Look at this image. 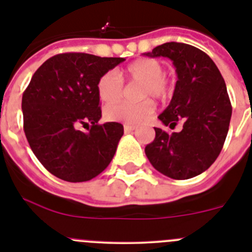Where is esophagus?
Listing matches in <instances>:
<instances>
[{
    "mask_svg": "<svg viewBox=\"0 0 252 252\" xmlns=\"http://www.w3.org/2000/svg\"><path fill=\"white\" fill-rule=\"evenodd\" d=\"M124 130L126 133H130L135 130V126H131V125H124Z\"/></svg>",
    "mask_w": 252,
    "mask_h": 252,
    "instance_id": "1",
    "label": "esophagus"
}]
</instances>
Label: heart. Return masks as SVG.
<instances>
[{"label": "heart", "instance_id": "1", "mask_svg": "<svg viewBox=\"0 0 252 252\" xmlns=\"http://www.w3.org/2000/svg\"><path fill=\"white\" fill-rule=\"evenodd\" d=\"M165 69L157 59H137L128 64L124 70V77L128 81L140 82L137 98L153 97L157 99H166L173 92L170 81L164 77ZM124 91L122 79L115 72H107L97 82V94L106 103L119 101ZM155 111V104L151 99L139 102H119L104 108V117L108 121L121 122L126 125H140L148 121Z\"/></svg>", "mask_w": 252, "mask_h": 252}]
</instances>
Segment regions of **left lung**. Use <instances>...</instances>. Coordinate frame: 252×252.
Segmentation results:
<instances>
[{
  "label": "left lung",
  "mask_w": 252,
  "mask_h": 252,
  "mask_svg": "<svg viewBox=\"0 0 252 252\" xmlns=\"http://www.w3.org/2000/svg\"><path fill=\"white\" fill-rule=\"evenodd\" d=\"M145 55L169 58L174 64V93L158 119L170 128L183 122L180 132L154 127L155 139L146 145V157L171 179L197 177L217 159L228 132L232 106L226 83L213 60L189 44L165 43Z\"/></svg>",
  "instance_id": "left-lung-1"
}]
</instances>
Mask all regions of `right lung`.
<instances>
[{
	"instance_id": "1",
	"label": "right lung",
	"mask_w": 252,
	"mask_h": 252,
	"mask_svg": "<svg viewBox=\"0 0 252 252\" xmlns=\"http://www.w3.org/2000/svg\"><path fill=\"white\" fill-rule=\"evenodd\" d=\"M124 60L64 53L46 60L31 78L22 94L24 131L37 160L59 179L87 182L112 160L124 126L98 125L97 82ZM81 126L89 131L79 130Z\"/></svg>"
}]
</instances>
